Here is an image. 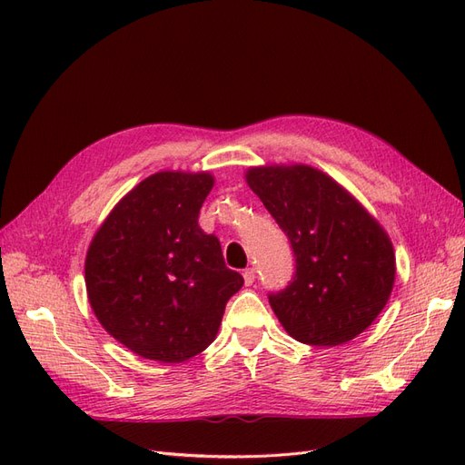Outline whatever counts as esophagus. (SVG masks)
I'll use <instances>...</instances> for the list:
<instances>
[{
  "label": "esophagus",
  "mask_w": 465,
  "mask_h": 465,
  "mask_svg": "<svg viewBox=\"0 0 465 465\" xmlns=\"http://www.w3.org/2000/svg\"><path fill=\"white\" fill-rule=\"evenodd\" d=\"M242 277H244V285H246V287H250L252 283H254V279H256V272L252 270V267H248V270H244Z\"/></svg>",
  "instance_id": "obj_1"
}]
</instances>
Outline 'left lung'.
Returning <instances> with one entry per match:
<instances>
[{"label":"left lung","instance_id":"obj_1","mask_svg":"<svg viewBox=\"0 0 465 465\" xmlns=\"http://www.w3.org/2000/svg\"><path fill=\"white\" fill-rule=\"evenodd\" d=\"M244 178L297 258L291 285L270 297L281 326L306 345L355 340L384 311L396 281V254L382 224L311 164L250 166Z\"/></svg>","mask_w":465,"mask_h":465}]
</instances>
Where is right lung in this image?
<instances>
[{"label":"right lung","mask_w":465,"mask_h":465,"mask_svg":"<svg viewBox=\"0 0 465 465\" xmlns=\"http://www.w3.org/2000/svg\"><path fill=\"white\" fill-rule=\"evenodd\" d=\"M215 176L161 171L134 186L96 229L85 258L87 299L132 353L184 362L215 341L224 306L244 285L224 265L200 209Z\"/></svg>","instance_id":"right-lung-1"}]
</instances>
